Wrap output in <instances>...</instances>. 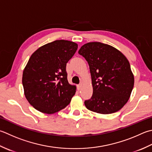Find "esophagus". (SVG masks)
<instances>
[{"label": "esophagus", "mask_w": 152, "mask_h": 152, "mask_svg": "<svg viewBox=\"0 0 152 152\" xmlns=\"http://www.w3.org/2000/svg\"><path fill=\"white\" fill-rule=\"evenodd\" d=\"M82 88V84L78 85V90H80V89Z\"/></svg>", "instance_id": "34e87169"}]
</instances>
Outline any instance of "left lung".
<instances>
[{
	"label": "left lung",
	"instance_id": "obj_1",
	"mask_svg": "<svg viewBox=\"0 0 152 152\" xmlns=\"http://www.w3.org/2000/svg\"><path fill=\"white\" fill-rule=\"evenodd\" d=\"M90 66L93 95L84 104L88 109L111 114L123 107L134 83L128 59L115 47L100 42L84 44L78 50Z\"/></svg>",
	"mask_w": 152,
	"mask_h": 152
}]
</instances>
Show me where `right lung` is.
Masks as SVG:
<instances>
[{"label": "right lung", "instance_id": "right-lung-1", "mask_svg": "<svg viewBox=\"0 0 152 152\" xmlns=\"http://www.w3.org/2000/svg\"><path fill=\"white\" fill-rule=\"evenodd\" d=\"M78 49L67 40H56L33 53L23 70L22 84L27 100L43 113L53 114L70 103L76 86L67 80L66 63Z\"/></svg>", "mask_w": 152, "mask_h": 152}]
</instances>
